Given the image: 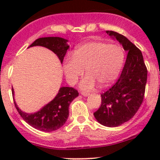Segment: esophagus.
I'll list each match as a JSON object with an SVG mask.
<instances>
[{
	"mask_svg": "<svg viewBox=\"0 0 160 160\" xmlns=\"http://www.w3.org/2000/svg\"><path fill=\"white\" fill-rule=\"evenodd\" d=\"M81 93L82 95H83V96L87 97V96H89L90 95V93H88V92H85V91H81L80 92Z\"/></svg>",
	"mask_w": 160,
	"mask_h": 160,
	"instance_id": "1",
	"label": "esophagus"
}]
</instances>
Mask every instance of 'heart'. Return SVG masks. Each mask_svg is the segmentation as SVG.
Wrapping results in <instances>:
<instances>
[{"instance_id":"obj_1","label":"heart","mask_w":160,"mask_h":160,"mask_svg":"<svg viewBox=\"0 0 160 160\" xmlns=\"http://www.w3.org/2000/svg\"><path fill=\"white\" fill-rule=\"evenodd\" d=\"M125 50L118 44L104 42H89L78 46L63 62V70L67 82L71 85L77 83L85 69L88 75L80 83V88L90 90L97 82L101 87H108L120 74L124 61Z\"/></svg>"}]
</instances>
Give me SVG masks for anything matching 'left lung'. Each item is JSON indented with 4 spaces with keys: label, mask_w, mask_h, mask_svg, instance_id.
<instances>
[{
    "label": "left lung",
    "mask_w": 160,
    "mask_h": 160,
    "mask_svg": "<svg viewBox=\"0 0 160 160\" xmlns=\"http://www.w3.org/2000/svg\"><path fill=\"white\" fill-rule=\"evenodd\" d=\"M107 33L114 36L128 53L118 80L101 93V106L93 115L104 126L117 127L129 121L142 104L147 68L142 52L126 37L112 31H107Z\"/></svg>",
    "instance_id": "1"
}]
</instances>
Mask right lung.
Instances as JSON below:
<instances>
[{
	"label": "right lung",
	"instance_id": "right-lung-1",
	"mask_svg": "<svg viewBox=\"0 0 160 160\" xmlns=\"http://www.w3.org/2000/svg\"><path fill=\"white\" fill-rule=\"evenodd\" d=\"M67 39L59 37H45L35 40L29 47L40 46L56 53L61 62L63 61L70 46ZM14 90L12 89V93ZM79 95L78 91L72 88L63 87L59 90L56 98L38 112L28 114L22 111L14 103L21 117L33 128L42 132H52L59 129L67 122L69 116V106Z\"/></svg>",
	"mask_w": 160,
	"mask_h": 160
}]
</instances>
